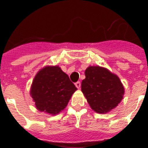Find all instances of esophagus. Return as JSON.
<instances>
[{
    "label": "esophagus",
    "mask_w": 148,
    "mask_h": 148,
    "mask_svg": "<svg viewBox=\"0 0 148 148\" xmlns=\"http://www.w3.org/2000/svg\"><path fill=\"white\" fill-rule=\"evenodd\" d=\"M75 86H76V87L78 88V89H79L80 86H81V83H80V82H77L75 83Z\"/></svg>",
    "instance_id": "1"
}]
</instances>
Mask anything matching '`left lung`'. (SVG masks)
<instances>
[{
    "label": "left lung",
    "mask_w": 148,
    "mask_h": 148,
    "mask_svg": "<svg viewBox=\"0 0 148 148\" xmlns=\"http://www.w3.org/2000/svg\"><path fill=\"white\" fill-rule=\"evenodd\" d=\"M82 82V92L93 110L106 113L117 107L123 98L124 87L115 74L100 66H89Z\"/></svg>",
    "instance_id": "obj_1"
}]
</instances>
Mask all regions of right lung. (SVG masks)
I'll use <instances>...</instances> for the list:
<instances>
[{"label":"right lung","mask_w":148,"mask_h":148,"mask_svg":"<svg viewBox=\"0 0 148 148\" xmlns=\"http://www.w3.org/2000/svg\"><path fill=\"white\" fill-rule=\"evenodd\" d=\"M77 89L59 66H46L34 78L31 95L39 111L56 114L66 107Z\"/></svg>","instance_id":"right-lung-1"}]
</instances>
